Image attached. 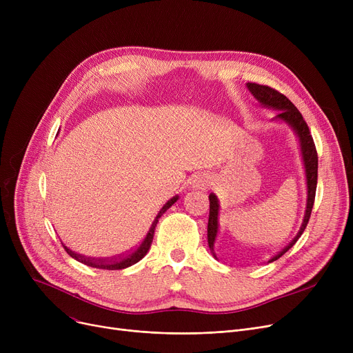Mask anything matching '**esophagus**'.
<instances>
[{
  "label": "esophagus",
  "instance_id": "esophagus-1",
  "mask_svg": "<svg viewBox=\"0 0 353 353\" xmlns=\"http://www.w3.org/2000/svg\"><path fill=\"white\" fill-rule=\"evenodd\" d=\"M193 186L199 188V189L210 186V177L208 174H199V176H196V179L193 180Z\"/></svg>",
  "mask_w": 353,
  "mask_h": 353
}]
</instances>
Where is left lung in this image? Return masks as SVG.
Listing matches in <instances>:
<instances>
[{"label": "left lung", "instance_id": "8db88e82", "mask_svg": "<svg viewBox=\"0 0 353 353\" xmlns=\"http://www.w3.org/2000/svg\"><path fill=\"white\" fill-rule=\"evenodd\" d=\"M248 90L252 92V96L257 100V103L266 107V108H272L279 111L274 116V119H272L273 121H282L285 124H288L292 132L296 134L299 140V147H301V154H302V161H303V167H305V176H306V190H307V199H306V210H305V216H303V221L301 225V229L296 234L292 242L285 246L279 253L274 254L269 262H274L279 259L281 256H283L296 242L298 239L302 236V233L305 232L307 221L312 213V208L314 203V193H316V183H318V153H316V147H314L313 139L310 136L309 127L306 124V121L303 120L302 114L299 113V110L293 105V103L283 94H281L279 91H276L274 88H270L268 85H261L256 83H248L246 84ZM209 201H210V213H209V223H208V242H209V248L212 254L216 257L214 253V245H216V237H217V232H219V199L214 193L209 194ZM217 259V257H216Z\"/></svg>", "mask_w": 353, "mask_h": 353}]
</instances>
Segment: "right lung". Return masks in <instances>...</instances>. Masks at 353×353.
<instances>
[{"instance_id": "obj_1", "label": "right lung", "mask_w": 353, "mask_h": 353, "mask_svg": "<svg viewBox=\"0 0 353 353\" xmlns=\"http://www.w3.org/2000/svg\"><path fill=\"white\" fill-rule=\"evenodd\" d=\"M177 200H179V196H174V197H172L169 201L165 203V205H164V206L160 209V212L157 213V216L154 217L150 229H148L145 237L143 239V242H141L134 250H132V252L127 253V254H123V256H119V257H113V259H108V257H105V259H97V257H85V256H81V254H79V253H76V252L70 250L67 246H64V249H65V252H67L72 259H76L77 262H81V263H84V265H87V266H91V268H96V269H107V270L125 269V268H128V266H132V265L137 263L139 261H141V259L147 254V252H148V249H150L152 242H153V236H154L156 226H157V223H159V219L163 216V213H164L167 209H170Z\"/></svg>"}]
</instances>
